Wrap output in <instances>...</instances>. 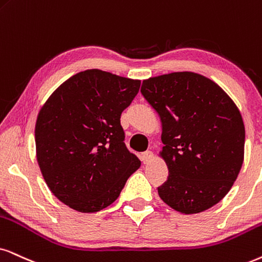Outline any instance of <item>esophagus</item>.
<instances>
[{
  "mask_svg": "<svg viewBox=\"0 0 262 262\" xmlns=\"http://www.w3.org/2000/svg\"><path fill=\"white\" fill-rule=\"evenodd\" d=\"M152 158H154V154H152L151 151H146L141 155V161H142V163H145V164L148 163V162H151Z\"/></svg>",
  "mask_w": 262,
  "mask_h": 262,
  "instance_id": "obj_1",
  "label": "esophagus"
}]
</instances>
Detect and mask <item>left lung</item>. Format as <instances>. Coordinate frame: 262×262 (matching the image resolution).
Wrapping results in <instances>:
<instances>
[{"label":"left lung","instance_id":"obj_1","mask_svg":"<svg viewBox=\"0 0 262 262\" xmlns=\"http://www.w3.org/2000/svg\"><path fill=\"white\" fill-rule=\"evenodd\" d=\"M144 98L160 115V152L169 171L158 187L165 204L197 214L226 196L244 160L246 129L237 105L211 79L190 71L144 79Z\"/></svg>","mask_w":262,"mask_h":262}]
</instances>
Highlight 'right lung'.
I'll return each mask as SVG.
<instances>
[{"mask_svg":"<svg viewBox=\"0 0 262 262\" xmlns=\"http://www.w3.org/2000/svg\"><path fill=\"white\" fill-rule=\"evenodd\" d=\"M139 88V79L92 69L66 79L39 110L37 163L52 193L71 209L97 213L108 207L140 167L121 125Z\"/></svg>","mask_w":262,"mask_h":262,"instance_id":"add662e5","label":"right lung"}]
</instances>
